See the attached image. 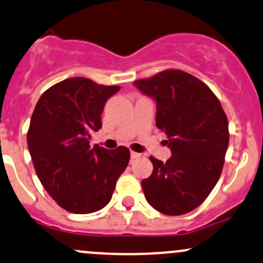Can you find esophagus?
<instances>
[{
	"mask_svg": "<svg viewBox=\"0 0 263 263\" xmlns=\"http://www.w3.org/2000/svg\"><path fill=\"white\" fill-rule=\"evenodd\" d=\"M141 154H137V152H131V158L132 160H135V158H140L141 157Z\"/></svg>",
	"mask_w": 263,
	"mask_h": 263,
	"instance_id": "esophagus-1",
	"label": "esophagus"
}]
</instances>
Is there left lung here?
Masks as SVG:
<instances>
[{"label": "left lung", "instance_id": "obj_1", "mask_svg": "<svg viewBox=\"0 0 263 263\" xmlns=\"http://www.w3.org/2000/svg\"><path fill=\"white\" fill-rule=\"evenodd\" d=\"M135 86L156 102V126L167 135L172 156L149 157L154 172L142 180L147 202L168 216L192 211L220 178L229 147V122L207 85L180 70H167Z\"/></svg>", "mask_w": 263, "mask_h": 263}]
</instances>
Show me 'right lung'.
Masks as SVG:
<instances>
[{"label": "right lung", "instance_id": "right-lung-1", "mask_svg": "<svg viewBox=\"0 0 263 263\" xmlns=\"http://www.w3.org/2000/svg\"><path fill=\"white\" fill-rule=\"evenodd\" d=\"M118 86L72 77L40 97L31 117L27 145L43 187L72 213L96 212L111 201L116 182L129 161V149L89 146L102 127L105 103Z\"/></svg>", "mask_w": 263, "mask_h": 263}]
</instances>
